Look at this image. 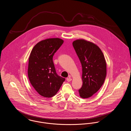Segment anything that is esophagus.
<instances>
[{
    "label": "esophagus",
    "instance_id": "obj_1",
    "mask_svg": "<svg viewBox=\"0 0 131 131\" xmlns=\"http://www.w3.org/2000/svg\"><path fill=\"white\" fill-rule=\"evenodd\" d=\"M66 80H67V81L68 82H70V81H71L72 80V79H71V78H70V76H69V77L66 79Z\"/></svg>",
    "mask_w": 131,
    "mask_h": 131
}]
</instances>
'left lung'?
<instances>
[{"mask_svg": "<svg viewBox=\"0 0 131 131\" xmlns=\"http://www.w3.org/2000/svg\"><path fill=\"white\" fill-rule=\"evenodd\" d=\"M73 46L82 68V86L79 89L80 96L88 98L103 85L106 75V64L100 48L95 44L80 39L74 41Z\"/></svg>", "mask_w": 131, "mask_h": 131, "instance_id": "left-lung-1", "label": "left lung"}]
</instances>
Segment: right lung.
<instances>
[{"label":"right lung","mask_w":131,"mask_h":131,"mask_svg":"<svg viewBox=\"0 0 131 131\" xmlns=\"http://www.w3.org/2000/svg\"><path fill=\"white\" fill-rule=\"evenodd\" d=\"M63 42L59 38L46 39L36 44L30 54L29 81L38 93L45 97L54 96L65 80L56 73L53 61L54 54Z\"/></svg>","instance_id":"1"}]
</instances>
